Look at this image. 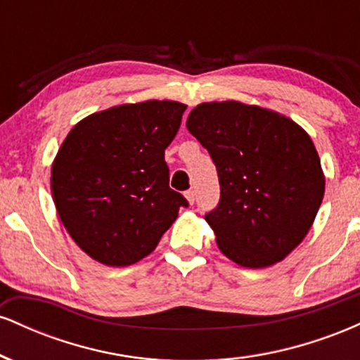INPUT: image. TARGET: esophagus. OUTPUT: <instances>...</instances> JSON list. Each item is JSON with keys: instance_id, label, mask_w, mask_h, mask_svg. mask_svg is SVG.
Instances as JSON below:
<instances>
[{"instance_id": "1", "label": "esophagus", "mask_w": 360, "mask_h": 360, "mask_svg": "<svg viewBox=\"0 0 360 360\" xmlns=\"http://www.w3.org/2000/svg\"><path fill=\"white\" fill-rule=\"evenodd\" d=\"M184 196H186V200H188L189 205L194 203V191H193V189H189V191H186Z\"/></svg>"}]
</instances>
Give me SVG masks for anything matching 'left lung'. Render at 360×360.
Listing matches in <instances>:
<instances>
[{
    "mask_svg": "<svg viewBox=\"0 0 360 360\" xmlns=\"http://www.w3.org/2000/svg\"><path fill=\"white\" fill-rule=\"evenodd\" d=\"M212 155L220 203L205 214L223 255L262 269L303 242L325 194L313 140L286 115L240 101L200 103L186 122Z\"/></svg>",
    "mask_w": 360,
    "mask_h": 360,
    "instance_id": "left-lung-1",
    "label": "left lung"
}]
</instances>
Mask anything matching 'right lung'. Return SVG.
I'll return each mask as SVG.
<instances>
[{
  "instance_id": "add662e5",
  "label": "right lung",
  "mask_w": 360,
  "mask_h": 360,
  "mask_svg": "<svg viewBox=\"0 0 360 360\" xmlns=\"http://www.w3.org/2000/svg\"><path fill=\"white\" fill-rule=\"evenodd\" d=\"M184 103L148 100L96 111L72 127L51 169L62 225L82 252L111 267L147 257L176 221L166 150Z\"/></svg>"
}]
</instances>
